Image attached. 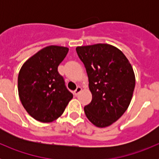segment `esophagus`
Here are the masks:
<instances>
[{"mask_svg":"<svg viewBox=\"0 0 159 159\" xmlns=\"http://www.w3.org/2000/svg\"><path fill=\"white\" fill-rule=\"evenodd\" d=\"M81 91H82V88H81L80 87H77L76 89H75V91H74V95H78L79 94H80V92H81Z\"/></svg>","mask_w":159,"mask_h":159,"instance_id":"esophagus-1","label":"esophagus"}]
</instances>
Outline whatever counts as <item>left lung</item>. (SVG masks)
I'll use <instances>...</instances> for the list:
<instances>
[{
  "instance_id": "8db88e82",
  "label": "left lung",
  "mask_w": 159,
  "mask_h": 159,
  "mask_svg": "<svg viewBox=\"0 0 159 159\" xmlns=\"http://www.w3.org/2000/svg\"><path fill=\"white\" fill-rule=\"evenodd\" d=\"M84 63L92 99L84 107L89 121L98 127L111 125L123 116L131 101L135 76L131 64L119 48L107 44L76 48Z\"/></svg>"
}]
</instances>
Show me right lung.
Returning a JSON list of instances; mask_svg holds the SVG:
<instances>
[{"label":"right lung","instance_id":"1","mask_svg":"<svg viewBox=\"0 0 159 159\" xmlns=\"http://www.w3.org/2000/svg\"><path fill=\"white\" fill-rule=\"evenodd\" d=\"M68 48L51 45L33 55L18 75L20 99L28 113L37 121L50 123L58 119L73 95L67 89L58 66Z\"/></svg>","mask_w":159,"mask_h":159}]
</instances>
